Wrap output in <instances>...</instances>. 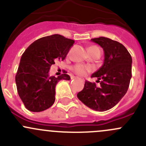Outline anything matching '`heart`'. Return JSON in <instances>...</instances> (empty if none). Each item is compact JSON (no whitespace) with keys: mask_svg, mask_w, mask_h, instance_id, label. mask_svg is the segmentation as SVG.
Segmentation results:
<instances>
[{"mask_svg":"<svg viewBox=\"0 0 146 146\" xmlns=\"http://www.w3.org/2000/svg\"><path fill=\"white\" fill-rule=\"evenodd\" d=\"M88 51H89L90 55H92L94 53L97 52V51H100V48L98 46H90L88 48ZM73 70L75 73H76L78 76H85L87 73V72H88L90 70L89 67L86 66H84L82 64H77L76 66H73Z\"/></svg>","mask_w":146,"mask_h":146,"instance_id":"b5f03b06","label":"heart"}]
</instances>
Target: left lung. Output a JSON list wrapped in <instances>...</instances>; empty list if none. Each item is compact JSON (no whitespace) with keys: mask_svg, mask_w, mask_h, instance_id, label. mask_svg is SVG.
<instances>
[{"mask_svg":"<svg viewBox=\"0 0 146 146\" xmlns=\"http://www.w3.org/2000/svg\"><path fill=\"white\" fill-rule=\"evenodd\" d=\"M91 41L104 50V64L91 76L98 78L100 87L85 80L84 88L77 97L90 109L107 111L114 107L127 92L131 78L132 58L126 47L117 41L104 36Z\"/></svg>","mask_w":146,"mask_h":146,"instance_id":"obj_1","label":"left lung"}]
</instances>
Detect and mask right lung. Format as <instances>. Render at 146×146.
Segmentation results:
<instances>
[{
    "label": "right lung",
    "instance_id": "add662e5",
    "mask_svg": "<svg viewBox=\"0 0 146 146\" xmlns=\"http://www.w3.org/2000/svg\"><path fill=\"white\" fill-rule=\"evenodd\" d=\"M74 42L62 35H50L34 42L23 53L15 82L19 96L29 111L39 112L51 107L56 84L60 80L70 79L65 73L57 78L51 76L49 69L55 61L66 58Z\"/></svg>",
    "mask_w": 146,
    "mask_h": 146
}]
</instances>
